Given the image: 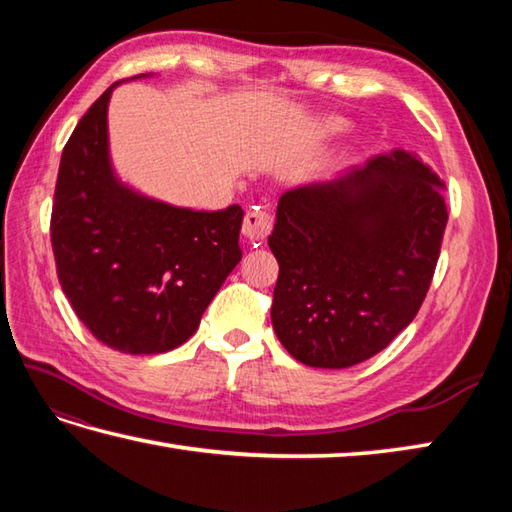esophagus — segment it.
<instances>
[{"label":"esophagus","instance_id":"34e87169","mask_svg":"<svg viewBox=\"0 0 512 512\" xmlns=\"http://www.w3.org/2000/svg\"><path fill=\"white\" fill-rule=\"evenodd\" d=\"M242 231L253 244H262L270 231H273V215H270L266 206H253L244 217Z\"/></svg>","mask_w":512,"mask_h":512}]
</instances>
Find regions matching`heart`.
Segmentation results:
<instances>
[{"label":"heart","instance_id":"obj_1","mask_svg":"<svg viewBox=\"0 0 512 512\" xmlns=\"http://www.w3.org/2000/svg\"><path fill=\"white\" fill-rule=\"evenodd\" d=\"M345 127V123L341 121V118H328V121H325L323 125H321V129L325 134H334V132H341V129Z\"/></svg>","mask_w":512,"mask_h":512}]
</instances>
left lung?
Listing matches in <instances>:
<instances>
[{"mask_svg":"<svg viewBox=\"0 0 512 512\" xmlns=\"http://www.w3.org/2000/svg\"><path fill=\"white\" fill-rule=\"evenodd\" d=\"M447 220L444 182L405 149L286 191L268 237L281 345L325 369L385 350L427 297Z\"/></svg>","mask_w":512,"mask_h":512,"instance_id":"1","label":"left lung"}]
</instances>
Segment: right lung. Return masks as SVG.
Listing matches in <instances>:
<instances>
[{
    "label": "right lung",
    "mask_w": 512,
    "mask_h": 512,
    "mask_svg": "<svg viewBox=\"0 0 512 512\" xmlns=\"http://www.w3.org/2000/svg\"><path fill=\"white\" fill-rule=\"evenodd\" d=\"M143 76L151 74L132 79ZM118 83L94 101L63 147L52 253L65 297L96 339L123 354H162L191 339L242 259L244 211L237 204L182 209L118 180L107 138V105Z\"/></svg>",
    "instance_id": "obj_1"
}]
</instances>
